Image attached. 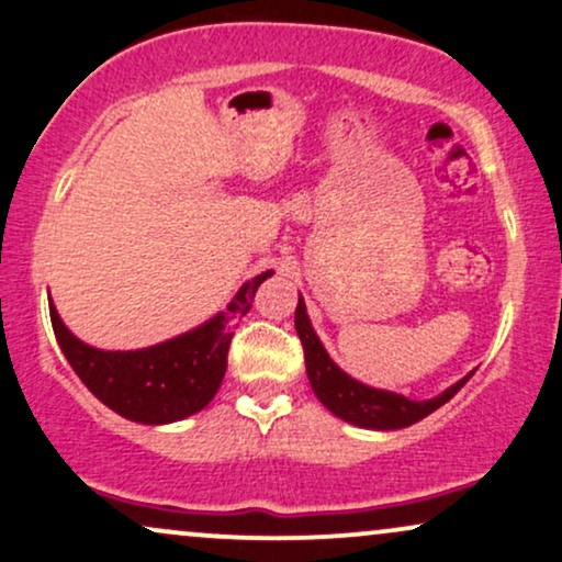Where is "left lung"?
<instances>
[{
  "mask_svg": "<svg viewBox=\"0 0 562 562\" xmlns=\"http://www.w3.org/2000/svg\"><path fill=\"white\" fill-rule=\"evenodd\" d=\"M295 331L303 342L305 373H308L311 389H314L318 402H322L331 415L342 417L345 423L358 425V428L400 430L407 428V425H415L417 420H423V417H428L430 412L443 407V404L472 379V373L464 375V379L446 389L443 394L432 396V400H407L404 394L366 386V383L355 381L352 375H347L342 368L334 363L329 352L324 350L322 339L316 337L314 326L308 322L303 297H297Z\"/></svg>",
  "mask_w": 562,
  "mask_h": 562,
  "instance_id": "obj_1",
  "label": "left lung"
}]
</instances>
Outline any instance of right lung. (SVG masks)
I'll return each mask as SVG.
<instances>
[{
	"label": "right lung",
	"mask_w": 562,
	"mask_h": 562,
	"mask_svg": "<svg viewBox=\"0 0 562 562\" xmlns=\"http://www.w3.org/2000/svg\"><path fill=\"white\" fill-rule=\"evenodd\" d=\"M269 274L248 280L228 311L145 350H95L64 326L54 303H48V311L64 358L105 407L132 423L166 425L204 409L217 394L236 322L251 311L254 295Z\"/></svg>",
	"instance_id": "obj_1"
}]
</instances>
